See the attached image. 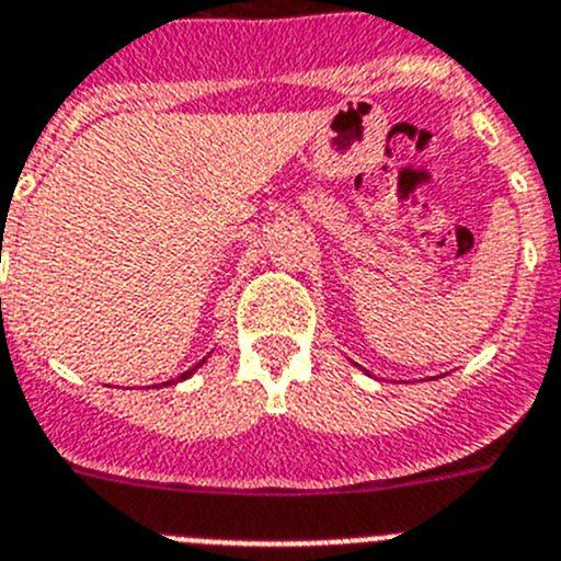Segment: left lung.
<instances>
[{"mask_svg": "<svg viewBox=\"0 0 561 561\" xmlns=\"http://www.w3.org/2000/svg\"><path fill=\"white\" fill-rule=\"evenodd\" d=\"M363 371H366V368H363ZM366 375H368V371H366ZM368 377H371V375H368Z\"/></svg>", "mask_w": 561, "mask_h": 561, "instance_id": "obj_1", "label": "left lung"}]
</instances>
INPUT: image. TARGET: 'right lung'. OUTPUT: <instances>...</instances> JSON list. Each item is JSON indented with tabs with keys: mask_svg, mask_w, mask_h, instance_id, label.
Listing matches in <instances>:
<instances>
[{
	"mask_svg": "<svg viewBox=\"0 0 561 561\" xmlns=\"http://www.w3.org/2000/svg\"><path fill=\"white\" fill-rule=\"evenodd\" d=\"M204 363H206V357H204V360H198V363H195V366H193V368H186L184 375H179V377H175V380H168V382H161V386H175V382H181V380H190V377H193V375H195V371H198V368H201V366H204Z\"/></svg>",
	"mask_w": 561,
	"mask_h": 561,
	"instance_id": "obj_1",
	"label": "right lung"
}]
</instances>
